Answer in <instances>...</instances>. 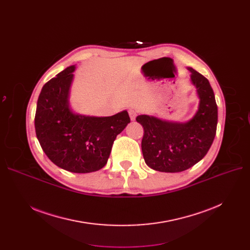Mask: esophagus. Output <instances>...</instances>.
I'll use <instances>...</instances> for the list:
<instances>
[{
	"label": "esophagus",
	"mask_w": 250,
	"mask_h": 250,
	"mask_svg": "<svg viewBox=\"0 0 250 250\" xmlns=\"http://www.w3.org/2000/svg\"><path fill=\"white\" fill-rule=\"evenodd\" d=\"M128 114H129L130 120H132V121H135V120H136V117H137V112H136L135 110L130 109V110L128 111Z\"/></svg>",
	"instance_id": "34e87169"
}]
</instances>
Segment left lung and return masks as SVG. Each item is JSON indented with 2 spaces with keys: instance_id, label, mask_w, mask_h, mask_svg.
Segmentation results:
<instances>
[{
  "instance_id": "left-lung-1",
  "label": "left lung",
  "mask_w": 250,
  "mask_h": 250,
  "mask_svg": "<svg viewBox=\"0 0 250 250\" xmlns=\"http://www.w3.org/2000/svg\"><path fill=\"white\" fill-rule=\"evenodd\" d=\"M189 80L199 98L198 110L187 122L167 121L141 114L136 121L144 127L142 152L146 164L160 172H181L201 161L216 136L218 107L209 82L192 68Z\"/></svg>"
}]
</instances>
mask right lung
Returning <instances> with one entry per match:
<instances>
[{"mask_svg":"<svg viewBox=\"0 0 250 250\" xmlns=\"http://www.w3.org/2000/svg\"><path fill=\"white\" fill-rule=\"evenodd\" d=\"M76 65L52 78L39 94L35 132L37 140L57 166L74 173H90L107 163L112 144L130 123L126 110L111 116L86 115L70 103Z\"/></svg>","mask_w":250,"mask_h":250,"instance_id":"add662e5","label":"right lung"}]
</instances>
